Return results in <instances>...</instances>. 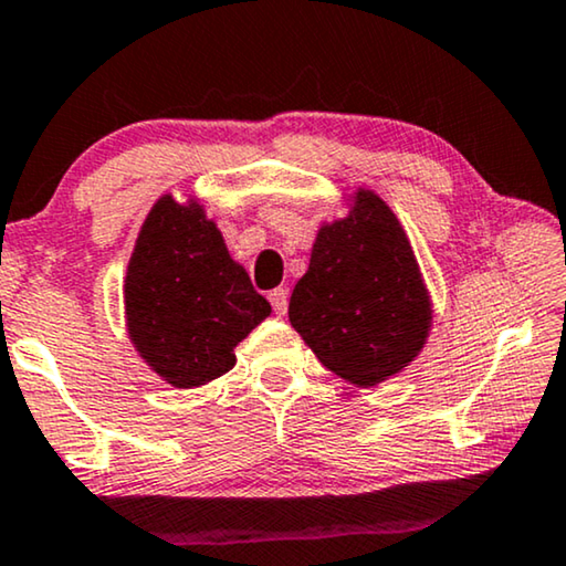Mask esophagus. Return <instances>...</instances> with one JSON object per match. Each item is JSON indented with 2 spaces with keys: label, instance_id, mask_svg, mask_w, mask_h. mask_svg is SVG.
<instances>
[{
  "label": "esophagus",
  "instance_id": "1",
  "mask_svg": "<svg viewBox=\"0 0 566 566\" xmlns=\"http://www.w3.org/2000/svg\"><path fill=\"white\" fill-rule=\"evenodd\" d=\"M269 302H272L276 315H280V317L286 315V307H290V297H286L284 286H276V290L269 292Z\"/></svg>",
  "mask_w": 566,
  "mask_h": 566
}]
</instances>
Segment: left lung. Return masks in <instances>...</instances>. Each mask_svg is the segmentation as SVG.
<instances>
[{
	"mask_svg": "<svg viewBox=\"0 0 566 566\" xmlns=\"http://www.w3.org/2000/svg\"><path fill=\"white\" fill-rule=\"evenodd\" d=\"M433 302L397 214L359 187L348 214L317 228L310 266L294 284L290 323L325 369L377 387L423 352Z\"/></svg>",
	"mask_w": 566,
	"mask_h": 566,
	"instance_id": "8db88e82",
	"label": "left lung"
}]
</instances>
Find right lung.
I'll return each instance as SVG.
<instances>
[{
    "label": "right lung",
    "mask_w": 566,
    "mask_h": 566,
    "mask_svg": "<svg viewBox=\"0 0 566 566\" xmlns=\"http://www.w3.org/2000/svg\"><path fill=\"white\" fill-rule=\"evenodd\" d=\"M125 328L166 385L195 389L235 366V346L272 315L200 200L158 197L125 274Z\"/></svg>",
    "instance_id": "right-lung-1"
}]
</instances>
